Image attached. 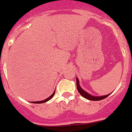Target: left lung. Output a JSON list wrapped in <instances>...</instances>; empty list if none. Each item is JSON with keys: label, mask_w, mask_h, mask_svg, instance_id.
I'll use <instances>...</instances> for the list:
<instances>
[{"label": "left lung", "mask_w": 132, "mask_h": 132, "mask_svg": "<svg viewBox=\"0 0 132 132\" xmlns=\"http://www.w3.org/2000/svg\"><path fill=\"white\" fill-rule=\"evenodd\" d=\"M76 81H77V90L79 92V93L83 97L86 98L87 100H92V101H99V100H104L105 99L106 97H107L109 96V94H107V95H104V96H100V97H95V96H92L91 94H88L87 92H85L84 89L81 88V87L79 85V80L77 78H76Z\"/></svg>", "instance_id": "obj_1"}]
</instances>
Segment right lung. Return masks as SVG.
<instances>
[{"label": "right lung", "instance_id": "add662e5", "mask_svg": "<svg viewBox=\"0 0 132 132\" xmlns=\"http://www.w3.org/2000/svg\"><path fill=\"white\" fill-rule=\"evenodd\" d=\"M55 91L53 92V94H52L51 96H50L49 97L47 98L46 100H45L38 101V102H32V103H35V104H41V103H44V102H47V101H49L50 100V99H52V97H53V96H54V94H55Z\"/></svg>", "mask_w": 132, "mask_h": 132}]
</instances>
